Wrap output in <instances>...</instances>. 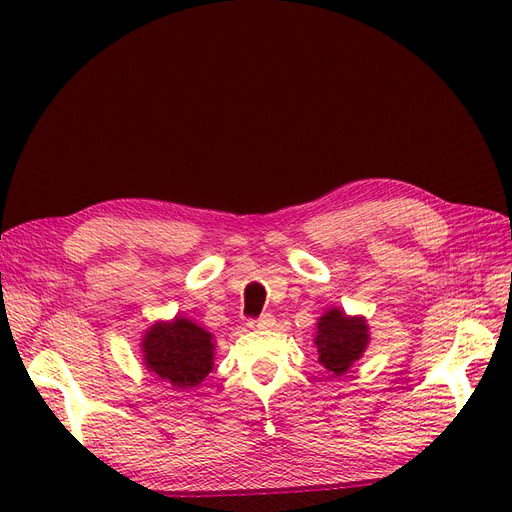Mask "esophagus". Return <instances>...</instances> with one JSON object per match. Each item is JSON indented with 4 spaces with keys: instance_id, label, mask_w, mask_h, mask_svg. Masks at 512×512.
I'll return each mask as SVG.
<instances>
[{
    "instance_id": "esophagus-1",
    "label": "esophagus",
    "mask_w": 512,
    "mask_h": 512,
    "mask_svg": "<svg viewBox=\"0 0 512 512\" xmlns=\"http://www.w3.org/2000/svg\"><path fill=\"white\" fill-rule=\"evenodd\" d=\"M275 324V318L271 316V314H265V316H260V318H250L247 320V327L250 329H271Z\"/></svg>"
}]
</instances>
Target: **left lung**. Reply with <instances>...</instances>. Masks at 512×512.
Returning a JSON list of instances; mask_svg holds the SVG:
<instances>
[{"label":"left lung","mask_w":512,"mask_h":512,"mask_svg":"<svg viewBox=\"0 0 512 512\" xmlns=\"http://www.w3.org/2000/svg\"><path fill=\"white\" fill-rule=\"evenodd\" d=\"M314 344L318 348V363L342 376L359 361L369 344V327L363 316H348L344 309L331 307L318 318Z\"/></svg>","instance_id":"obj_1"}]
</instances>
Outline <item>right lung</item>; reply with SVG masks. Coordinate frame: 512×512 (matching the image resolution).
Segmentation results:
<instances>
[{"instance_id": "right-lung-1", "label": "right lung", "mask_w": 512, "mask_h": 512, "mask_svg": "<svg viewBox=\"0 0 512 512\" xmlns=\"http://www.w3.org/2000/svg\"><path fill=\"white\" fill-rule=\"evenodd\" d=\"M141 348L145 367L177 391L194 389L213 369V335L183 316L149 327Z\"/></svg>"}]
</instances>
